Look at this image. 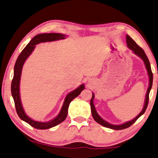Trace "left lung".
<instances>
[{"label":"left lung","instance_id":"8db88e82","mask_svg":"<svg viewBox=\"0 0 158 158\" xmlns=\"http://www.w3.org/2000/svg\"><path fill=\"white\" fill-rule=\"evenodd\" d=\"M127 46L128 48H130L131 50H133L134 53H135L136 56H138L139 57L142 58L143 60V61L144 63L145 67H146L147 70H148V73L149 75V80H150V82H149V87L148 89V91H147V94H146V98H145V101H144V106L143 107L142 110L141 111L139 114L137 116L136 118H134L133 120L131 121L126 122V123H123V124L121 125H113V124H110V123H108V122L105 121L101 118L100 115H98V113H97V111L95 110V108H94V103H93V100H94V94L92 93V97L91 100H90V106H91V112H92V115L93 118L94 119V121L96 122H98V123H100V125L103 126V127H106V128H109V129H112L114 130H121V129H127V128L131 127V126L133 124V123L135 122L136 120H137L139 118L141 115L142 114H144L145 110H146L147 108H148V102H149V94H150V92L151 88H152V81H153V74L152 72V70H151V66H150V61H149V59L148 58V56H146L145 52L144 50H143L142 48H141L137 44H136L135 42H134L132 38L129 35H127Z\"/></svg>","mask_w":158,"mask_h":158}]
</instances>
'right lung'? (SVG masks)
Returning <instances> with one entry per match:
<instances>
[{"label":"right lung","mask_w":158,"mask_h":158,"mask_svg":"<svg viewBox=\"0 0 158 158\" xmlns=\"http://www.w3.org/2000/svg\"><path fill=\"white\" fill-rule=\"evenodd\" d=\"M66 35L60 33H45V34H39L34 37L31 40L30 42L27 44L24 50H22L19 56L16 60L15 66H14V78L11 82V94L13 97L14 103H15L16 113L19 118L23 121L27 122L31 127L37 129H48L50 128L56 127L66 119L68 113V108L69 104L73 99L79 95L82 90L85 89V85H81L79 87L71 92L70 93L67 94L66 98H65L64 102L60 110L59 114L54 119L48 122H40L34 121L30 118L28 117L25 113L24 108H23L22 102H21L20 98V92H19V85H20V79L21 75H22V67L24 65L25 60L29 57V55L35 49V45L40 43H45V42H51L56 41L58 40L65 39Z\"/></svg>","instance_id":"right-lung-1"}]
</instances>
